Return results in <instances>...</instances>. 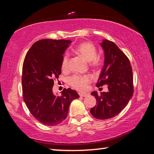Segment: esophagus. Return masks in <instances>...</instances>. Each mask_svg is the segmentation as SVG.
<instances>
[{
	"label": "esophagus",
	"mask_w": 154,
	"mask_h": 154,
	"mask_svg": "<svg viewBox=\"0 0 154 154\" xmlns=\"http://www.w3.org/2000/svg\"><path fill=\"white\" fill-rule=\"evenodd\" d=\"M79 94L80 96H82V97H85L88 95V94L87 93H79Z\"/></svg>",
	"instance_id": "esophagus-1"
}]
</instances>
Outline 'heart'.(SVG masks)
<instances>
[{
    "mask_svg": "<svg viewBox=\"0 0 154 154\" xmlns=\"http://www.w3.org/2000/svg\"><path fill=\"white\" fill-rule=\"evenodd\" d=\"M75 52L85 60L89 62L90 66L94 69H98L102 65V59L97 54V49L91 42H83L80 43L76 48ZM69 56L65 54L62 60L61 66L63 70H66L69 67ZM91 82L88 75H74L69 79V83L71 86L79 91L86 90L88 83Z\"/></svg>",
    "mask_w": 154,
    "mask_h": 154,
    "instance_id": "1",
    "label": "heart"
}]
</instances>
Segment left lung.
<instances>
[{
    "instance_id": "1",
    "label": "left lung",
    "mask_w": 154,
    "mask_h": 154,
    "mask_svg": "<svg viewBox=\"0 0 154 154\" xmlns=\"http://www.w3.org/2000/svg\"><path fill=\"white\" fill-rule=\"evenodd\" d=\"M105 62L96 87L108 85L107 92H96L92 95L96 99V105L90 109L94 118L105 119L113 118L128 105L134 92L133 75L129 59L112 41L103 40L100 43Z\"/></svg>"
}]
</instances>
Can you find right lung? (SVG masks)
I'll return each instance as SVG.
<instances>
[{"instance_id": "obj_1", "label": "right lung", "mask_w": 154, "mask_h": 154, "mask_svg": "<svg viewBox=\"0 0 154 154\" xmlns=\"http://www.w3.org/2000/svg\"><path fill=\"white\" fill-rule=\"evenodd\" d=\"M71 43L62 39L36 41L23 63L24 100L34 118L45 126H56L63 122L72 100L79 98L71 88H64L60 96H55L52 91L54 80L62 73L63 54Z\"/></svg>"}]
</instances>
